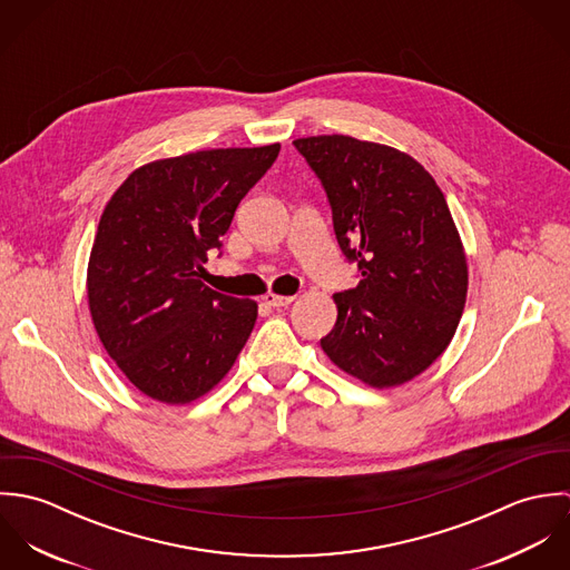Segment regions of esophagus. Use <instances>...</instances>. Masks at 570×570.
I'll return each instance as SVG.
<instances>
[{"label":"esophagus","mask_w":570,"mask_h":570,"mask_svg":"<svg viewBox=\"0 0 570 570\" xmlns=\"http://www.w3.org/2000/svg\"><path fill=\"white\" fill-rule=\"evenodd\" d=\"M292 301H294V296H281V294H274V292H267V294L263 296V303L269 305V307H285V305H289Z\"/></svg>","instance_id":"34e87169"}]
</instances>
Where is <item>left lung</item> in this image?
Masks as SVG:
<instances>
[{
  "instance_id": "left-lung-1",
  "label": "left lung",
  "mask_w": 570,
  "mask_h": 570,
  "mask_svg": "<svg viewBox=\"0 0 570 570\" xmlns=\"http://www.w3.org/2000/svg\"><path fill=\"white\" fill-rule=\"evenodd\" d=\"M318 175L342 254L360 283L333 294L328 360L373 389L423 373L450 344L468 296V258L434 177L393 147L351 136L294 140Z\"/></svg>"
}]
</instances>
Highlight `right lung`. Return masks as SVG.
<instances>
[{
  "instance_id": "obj_1",
  "label": "right lung",
  "mask_w": 570,
  "mask_h": 570,
  "mask_svg": "<svg viewBox=\"0 0 570 570\" xmlns=\"http://www.w3.org/2000/svg\"><path fill=\"white\" fill-rule=\"evenodd\" d=\"M281 145L208 149L136 168L107 202L87 265L96 333L147 397L179 406L213 391L256 323V303L202 283L247 190Z\"/></svg>"
}]
</instances>
